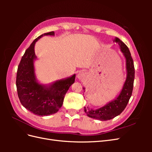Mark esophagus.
Instances as JSON below:
<instances>
[{
    "mask_svg": "<svg viewBox=\"0 0 152 152\" xmlns=\"http://www.w3.org/2000/svg\"><path fill=\"white\" fill-rule=\"evenodd\" d=\"M86 74L85 72H80L78 73L77 78H78V79H84V78L86 77Z\"/></svg>",
    "mask_w": 152,
    "mask_h": 152,
    "instance_id": "1",
    "label": "esophagus"
}]
</instances>
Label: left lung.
<instances>
[{
  "mask_svg": "<svg viewBox=\"0 0 152 152\" xmlns=\"http://www.w3.org/2000/svg\"><path fill=\"white\" fill-rule=\"evenodd\" d=\"M113 42L118 44L121 51L126 58L127 77L122 89L117 98L105 104L103 107L98 109H93L89 107H84V112L87 116L102 121L112 119L124 111L132 95L134 84L135 70L129 50L127 45L118 38H115ZM83 89L85 92L84 87H83Z\"/></svg>",
  "mask_w": 152,
  "mask_h": 152,
  "instance_id": "1",
  "label": "left lung"
}]
</instances>
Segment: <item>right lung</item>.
<instances>
[{
    "label": "right lung",
    "mask_w": 152,
    "mask_h": 152,
    "mask_svg": "<svg viewBox=\"0 0 152 152\" xmlns=\"http://www.w3.org/2000/svg\"><path fill=\"white\" fill-rule=\"evenodd\" d=\"M45 35H54L48 32L35 39L26 50L18 65L16 87L21 104L31 113L39 116H47L56 113L61 107L69 87L74 83L75 74L49 85L41 84L37 80L35 73V44Z\"/></svg>",
    "instance_id": "right-lung-1"
}]
</instances>
